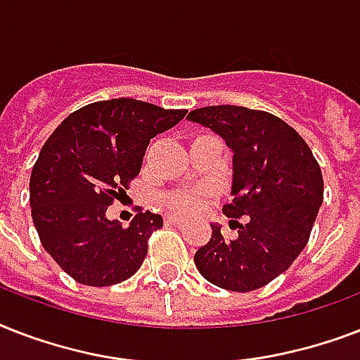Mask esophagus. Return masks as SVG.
I'll return each mask as SVG.
<instances>
[{"mask_svg": "<svg viewBox=\"0 0 360 360\" xmlns=\"http://www.w3.org/2000/svg\"><path fill=\"white\" fill-rule=\"evenodd\" d=\"M166 222H168V224H174V226L185 224V220L181 219V217H175V214H169V217H166Z\"/></svg>", "mask_w": 360, "mask_h": 360, "instance_id": "obj_1", "label": "esophagus"}]
</instances>
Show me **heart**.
<instances>
[{
    "mask_svg": "<svg viewBox=\"0 0 360 360\" xmlns=\"http://www.w3.org/2000/svg\"><path fill=\"white\" fill-rule=\"evenodd\" d=\"M203 192L198 191H175L169 192L168 196L164 198V203L169 211H174L177 214H192L200 207V203L203 200Z\"/></svg>",
    "mask_w": 360,
    "mask_h": 360,
    "instance_id": "heart-1",
    "label": "heart"
}]
</instances>
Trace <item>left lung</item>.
<instances>
[{"mask_svg": "<svg viewBox=\"0 0 360 360\" xmlns=\"http://www.w3.org/2000/svg\"><path fill=\"white\" fill-rule=\"evenodd\" d=\"M207 127L233 153L231 200L222 207L236 224V239L220 226L198 248L194 263L211 284L230 291H254L290 269L307 246L319 205L323 177L310 147L276 115L245 106H205L186 115Z\"/></svg>", "mask_w": 360, "mask_h": 360, "instance_id": "left-lung-1", "label": "left lung"}]
</instances>
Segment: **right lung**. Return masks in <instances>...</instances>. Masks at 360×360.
Instances as JSON below:
<instances>
[{"label": "right lung", "mask_w": 360, "mask_h": 360, "mask_svg": "<svg viewBox=\"0 0 360 360\" xmlns=\"http://www.w3.org/2000/svg\"><path fill=\"white\" fill-rule=\"evenodd\" d=\"M185 115L136 98L98 101L72 112L42 146L30 179L31 217L44 250L76 282L114 285L141 267L162 217L140 211L123 228L106 209L140 174L149 140Z\"/></svg>", "instance_id": "1"}]
</instances>
